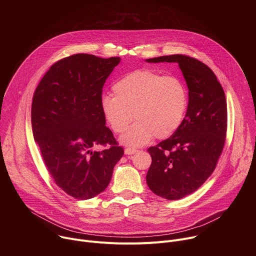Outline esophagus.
Returning a JSON list of instances; mask_svg holds the SVG:
<instances>
[{"mask_svg":"<svg viewBox=\"0 0 256 256\" xmlns=\"http://www.w3.org/2000/svg\"><path fill=\"white\" fill-rule=\"evenodd\" d=\"M138 152V150H136V149H130V148H128V149H126V151H124V154L126 155H134V154H136Z\"/></svg>","mask_w":256,"mask_h":256,"instance_id":"1","label":"esophagus"}]
</instances>
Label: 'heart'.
Segmentation results:
<instances>
[{
	"instance_id": "heart-1",
	"label": "heart",
	"mask_w": 256,
	"mask_h": 256,
	"mask_svg": "<svg viewBox=\"0 0 256 256\" xmlns=\"http://www.w3.org/2000/svg\"><path fill=\"white\" fill-rule=\"evenodd\" d=\"M114 96L104 95L100 101L102 116L128 148H138L155 136H171L184 122L188 106V90L175 76H163L152 70H136L120 78L114 86Z\"/></svg>"
}]
</instances>
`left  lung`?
I'll list each match as a JSON object with an SVG mask.
<instances>
[{
	"instance_id": "obj_1",
	"label": "left lung",
	"mask_w": 256,
	"mask_h": 256,
	"mask_svg": "<svg viewBox=\"0 0 256 256\" xmlns=\"http://www.w3.org/2000/svg\"><path fill=\"white\" fill-rule=\"evenodd\" d=\"M177 62L188 88V106L179 128L148 152L152 163L147 184L157 196L175 200L198 190L214 172L227 132V103L214 72L184 54L146 60Z\"/></svg>"
}]
</instances>
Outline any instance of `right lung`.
<instances>
[{"label":"right lung","mask_w":256,"mask_h":256,"mask_svg":"<svg viewBox=\"0 0 256 256\" xmlns=\"http://www.w3.org/2000/svg\"><path fill=\"white\" fill-rule=\"evenodd\" d=\"M120 62L88 54L64 58L50 66L33 95L32 132L46 167L56 184L77 200L102 192L124 156L100 108L104 83ZM97 144L111 148L93 152Z\"/></svg>","instance_id":"1"}]
</instances>
